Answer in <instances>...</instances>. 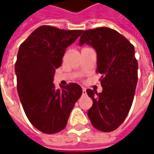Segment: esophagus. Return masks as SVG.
<instances>
[{
    "instance_id": "obj_1",
    "label": "esophagus",
    "mask_w": 154,
    "mask_h": 154,
    "mask_svg": "<svg viewBox=\"0 0 154 154\" xmlns=\"http://www.w3.org/2000/svg\"><path fill=\"white\" fill-rule=\"evenodd\" d=\"M86 94H87L86 89H85V88H82V95H86Z\"/></svg>"
}]
</instances>
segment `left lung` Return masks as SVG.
Wrapping results in <instances>:
<instances>
[{
  "label": "left lung",
  "mask_w": 154,
  "mask_h": 154,
  "mask_svg": "<svg viewBox=\"0 0 154 154\" xmlns=\"http://www.w3.org/2000/svg\"><path fill=\"white\" fill-rule=\"evenodd\" d=\"M90 45L97 52V72L101 74L103 91L87 89L93 105L87 115L92 125L111 132L125 119L132 106L138 82L134 48L119 33L107 27L85 30L79 45Z\"/></svg>",
  "instance_id": "8db88e82"
}]
</instances>
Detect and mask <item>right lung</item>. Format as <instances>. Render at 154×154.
Returning a JSON list of instances; mask_svg holds the SVG:
<instances>
[{
  "instance_id": "right-lung-1",
  "label": "right lung",
  "mask_w": 154,
  "mask_h": 154,
  "mask_svg": "<svg viewBox=\"0 0 154 154\" xmlns=\"http://www.w3.org/2000/svg\"><path fill=\"white\" fill-rule=\"evenodd\" d=\"M82 32L43 25L20 46L15 65L19 97L29 120L44 134H55L66 127L82 94L77 83L60 86L62 90L53 83L66 48Z\"/></svg>"
}]
</instances>
